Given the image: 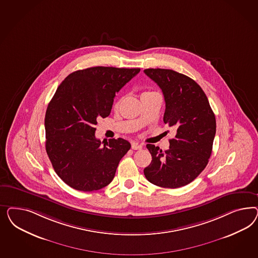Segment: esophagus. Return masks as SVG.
Here are the masks:
<instances>
[{
	"mask_svg": "<svg viewBox=\"0 0 258 258\" xmlns=\"http://www.w3.org/2000/svg\"><path fill=\"white\" fill-rule=\"evenodd\" d=\"M142 148H143V146L140 145V144H138V143H133V144H132V149H134V150L141 149Z\"/></svg>",
	"mask_w": 258,
	"mask_h": 258,
	"instance_id": "esophagus-1",
	"label": "esophagus"
}]
</instances>
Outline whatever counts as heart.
Segmentation results:
<instances>
[{
	"instance_id": "b5f03b06",
	"label": "heart",
	"mask_w": 258,
	"mask_h": 258,
	"mask_svg": "<svg viewBox=\"0 0 258 258\" xmlns=\"http://www.w3.org/2000/svg\"><path fill=\"white\" fill-rule=\"evenodd\" d=\"M157 94L156 92H146V93H144L143 94ZM119 104H120V100L116 103V107H118L119 106Z\"/></svg>"
}]
</instances>
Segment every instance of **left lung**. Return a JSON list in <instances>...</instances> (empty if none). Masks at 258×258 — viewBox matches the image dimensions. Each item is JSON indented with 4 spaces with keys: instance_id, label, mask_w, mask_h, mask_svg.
<instances>
[{
    "instance_id": "left-lung-1",
    "label": "left lung",
    "mask_w": 258,
    "mask_h": 258,
    "mask_svg": "<svg viewBox=\"0 0 258 258\" xmlns=\"http://www.w3.org/2000/svg\"><path fill=\"white\" fill-rule=\"evenodd\" d=\"M161 88L165 101L164 122L176 131L165 151L148 144L152 161L144 169L157 186H184L202 173L211 156L216 117L206 94L192 78L169 69H146Z\"/></svg>"
}]
</instances>
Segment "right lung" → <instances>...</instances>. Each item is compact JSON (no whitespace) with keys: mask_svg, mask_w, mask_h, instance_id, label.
<instances>
[{"mask_svg":"<svg viewBox=\"0 0 258 258\" xmlns=\"http://www.w3.org/2000/svg\"><path fill=\"white\" fill-rule=\"evenodd\" d=\"M139 72L91 67L72 73L56 89L45 113V148L55 173L71 187L91 192L113 180L131 144L118 138L102 146L94 125L109 116L116 93Z\"/></svg>","mask_w":258,"mask_h":258,"instance_id":"1","label":"right lung"}]
</instances>
